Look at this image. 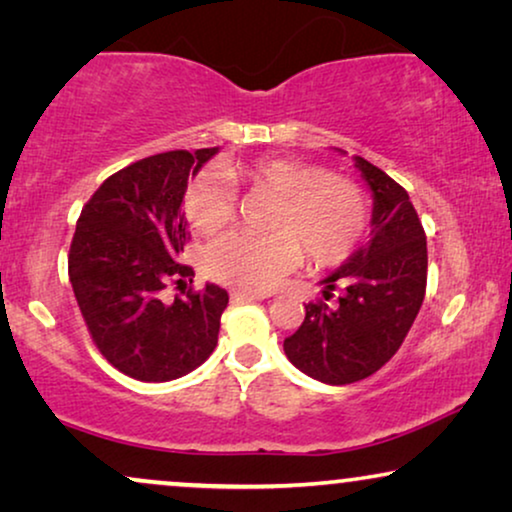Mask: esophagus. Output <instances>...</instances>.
<instances>
[{
    "mask_svg": "<svg viewBox=\"0 0 512 512\" xmlns=\"http://www.w3.org/2000/svg\"><path fill=\"white\" fill-rule=\"evenodd\" d=\"M230 298H233V300H265V298H270V293L249 291V289H233V291H230Z\"/></svg>",
    "mask_w": 512,
    "mask_h": 512,
    "instance_id": "34e87169",
    "label": "esophagus"
}]
</instances>
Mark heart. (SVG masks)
Returning a JSON list of instances; mask_svg holds the SVG:
<instances>
[{
    "label": "heart",
    "instance_id": "heart-1",
    "mask_svg": "<svg viewBox=\"0 0 512 512\" xmlns=\"http://www.w3.org/2000/svg\"><path fill=\"white\" fill-rule=\"evenodd\" d=\"M275 195L265 228L270 235L230 233L205 254L207 272L223 284L270 291L303 263L314 268L345 263L368 233V195L356 181L291 158L228 163L202 172L186 188L184 212L193 230L214 235L235 221V188Z\"/></svg>",
    "mask_w": 512,
    "mask_h": 512
}]
</instances>
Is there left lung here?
Instances as JSON below:
<instances>
[{
	"label": "left lung",
	"instance_id": "1",
	"mask_svg": "<svg viewBox=\"0 0 512 512\" xmlns=\"http://www.w3.org/2000/svg\"><path fill=\"white\" fill-rule=\"evenodd\" d=\"M375 195L373 237L326 279L324 298L305 305V321L284 340L289 361L326 384L377 373L403 345L426 293V233L410 195L387 172L356 158Z\"/></svg>",
	"mask_w": 512,
	"mask_h": 512
}]
</instances>
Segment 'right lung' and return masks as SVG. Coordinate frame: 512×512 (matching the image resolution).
I'll return each instance as SVG.
<instances>
[{
    "mask_svg": "<svg viewBox=\"0 0 512 512\" xmlns=\"http://www.w3.org/2000/svg\"><path fill=\"white\" fill-rule=\"evenodd\" d=\"M216 149L165 151L111 174L83 205L67 265L95 347L123 375L167 382L191 373L219 342L226 289L193 282L181 251L191 240L181 200L188 174Z\"/></svg>",
    "mask_w": 512,
    "mask_h": 512,
    "instance_id": "obj_1",
    "label": "right lung"
}]
</instances>
